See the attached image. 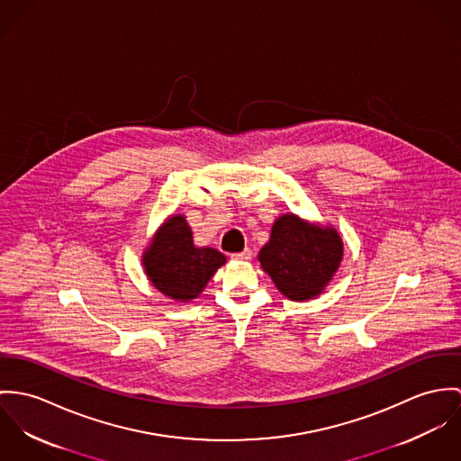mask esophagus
<instances>
[{
  "label": "esophagus",
  "instance_id": "1",
  "mask_svg": "<svg viewBox=\"0 0 461 461\" xmlns=\"http://www.w3.org/2000/svg\"><path fill=\"white\" fill-rule=\"evenodd\" d=\"M251 256H253V253H251L249 249H244L242 253H235V255H231V259H237V261H249V259H251Z\"/></svg>",
  "mask_w": 461,
  "mask_h": 461
}]
</instances>
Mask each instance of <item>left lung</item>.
<instances>
[{"instance_id":"left-lung-1","label":"left lung","mask_w":461,"mask_h":461,"mask_svg":"<svg viewBox=\"0 0 461 461\" xmlns=\"http://www.w3.org/2000/svg\"><path fill=\"white\" fill-rule=\"evenodd\" d=\"M258 259L277 290L290 301L320 295L343 259V240L336 228L318 226L295 213L276 219L270 240Z\"/></svg>"}]
</instances>
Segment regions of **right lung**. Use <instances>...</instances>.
<instances>
[{"label": "right lung", "mask_w": 461, "mask_h": 461, "mask_svg": "<svg viewBox=\"0 0 461 461\" xmlns=\"http://www.w3.org/2000/svg\"><path fill=\"white\" fill-rule=\"evenodd\" d=\"M226 263V256L212 248H196L184 215L169 217L143 253L150 283L166 297L189 303L196 299L210 277Z\"/></svg>", "instance_id": "add662e5"}]
</instances>
